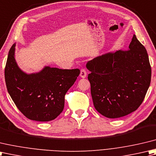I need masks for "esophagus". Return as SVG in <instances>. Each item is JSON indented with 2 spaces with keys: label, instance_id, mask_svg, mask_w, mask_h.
<instances>
[{
  "label": "esophagus",
  "instance_id": "esophagus-1",
  "mask_svg": "<svg viewBox=\"0 0 156 156\" xmlns=\"http://www.w3.org/2000/svg\"><path fill=\"white\" fill-rule=\"evenodd\" d=\"M80 77L81 78H85L87 77V72L85 69H81L80 72Z\"/></svg>",
  "mask_w": 156,
  "mask_h": 156
}]
</instances>
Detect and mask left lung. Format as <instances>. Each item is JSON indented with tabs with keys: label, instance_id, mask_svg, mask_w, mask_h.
<instances>
[{
	"label": "left lung",
	"instance_id": "8db88e82",
	"mask_svg": "<svg viewBox=\"0 0 156 156\" xmlns=\"http://www.w3.org/2000/svg\"><path fill=\"white\" fill-rule=\"evenodd\" d=\"M95 108L109 119L125 116L138 108L151 82L145 48L134 34L128 50L104 54L87 63Z\"/></svg>",
	"mask_w": 156,
	"mask_h": 156
}]
</instances>
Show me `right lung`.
Instances as JSON below:
<instances>
[{
    "instance_id": "add662e5",
    "label": "right lung",
    "mask_w": 156,
    "mask_h": 156,
    "mask_svg": "<svg viewBox=\"0 0 156 156\" xmlns=\"http://www.w3.org/2000/svg\"><path fill=\"white\" fill-rule=\"evenodd\" d=\"M15 46L9 50L5 69L9 95L27 119L41 122L55 119L64 109L65 94L80 71L46 66L39 72L27 74L16 62Z\"/></svg>"
}]
</instances>
